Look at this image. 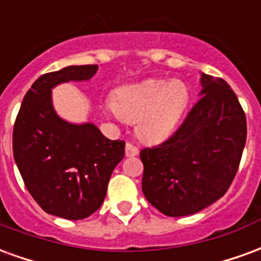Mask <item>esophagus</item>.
Segmentation results:
<instances>
[{
  "label": "esophagus",
  "instance_id": "1",
  "mask_svg": "<svg viewBox=\"0 0 261 261\" xmlns=\"http://www.w3.org/2000/svg\"><path fill=\"white\" fill-rule=\"evenodd\" d=\"M137 153H138V149L136 145H133L131 142H127L125 144V156H136Z\"/></svg>",
  "mask_w": 261,
  "mask_h": 261
}]
</instances>
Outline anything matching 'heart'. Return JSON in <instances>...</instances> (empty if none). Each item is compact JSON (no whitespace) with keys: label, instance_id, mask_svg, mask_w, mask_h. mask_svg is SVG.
Listing matches in <instances>:
<instances>
[{"label":"heart","instance_id":"obj_1","mask_svg":"<svg viewBox=\"0 0 261 261\" xmlns=\"http://www.w3.org/2000/svg\"><path fill=\"white\" fill-rule=\"evenodd\" d=\"M190 103L189 86L180 80H148L120 88L109 110L121 119L137 123L142 141L158 144L169 138Z\"/></svg>","mask_w":261,"mask_h":261}]
</instances>
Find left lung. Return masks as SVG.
I'll return each instance as SVG.
<instances>
[{"label": "left lung", "mask_w": 261, "mask_h": 261, "mask_svg": "<svg viewBox=\"0 0 261 261\" xmlns=\"http://www.w3.org/2000/svg\"><path fill=\"white\" fill-rule=\"evenodd\" d=\"M200 99L168 141L144 148L142 193L168 217H186L219 200L246 144V116L221 78L201 74Z\"/></svg>", "instance_id": "left-lung-1"}]
</instances>
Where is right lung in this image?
<instances>
[{
    "instance_id": "add662e5",
    "label": "right lung",
    "mask_w": 261,
    "mask_h": 261,
    "mask_svg": "<svg viewBox=\"0 0 261 261\" xmlns=\"http://www.w3.org/2000/svg\"><path fill=\"white\" fill-rule=\"evenodd\" d=\"M97 65H69L39 76L26 92L16 116L12 148L32 197L47 214L84 219L102 205L124 141H112L93 123L74 124L56 113L54 86L89 81Z\"/></svg>"
}]
</instances>
